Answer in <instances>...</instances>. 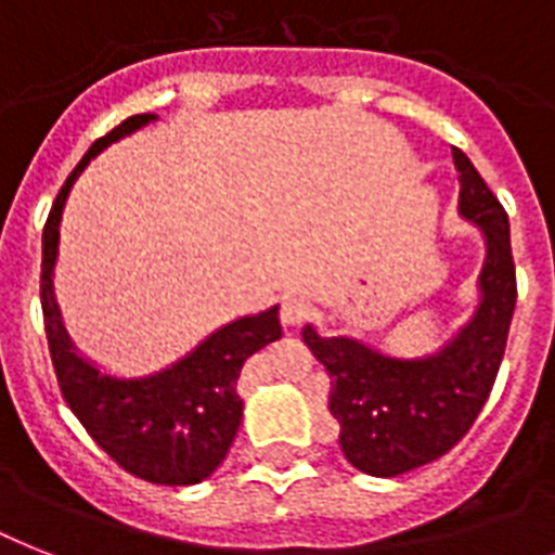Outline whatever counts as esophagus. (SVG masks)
Returning a JSON list of instances; mask_svg holds the SVG:
<instances>
[{"instance_id":"34e87169","label":"esophagus","mask_w":555,"mask_h":555,"mask_svg":"<svg viewBox=\"0 0 555 555\" xmlns=\"http://www.w3.org/2000/svg\"><path fill=\"white\" fill-rule=\"evenodd\" d=\"M279 317H282V322H285L287 328H299V325L311 317V305L305 302V299H296V296H287L285 302H282Z\"/></svg>"}]
</instances>
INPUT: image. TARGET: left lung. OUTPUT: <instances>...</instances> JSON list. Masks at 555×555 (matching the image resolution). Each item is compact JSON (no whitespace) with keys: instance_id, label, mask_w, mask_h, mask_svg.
Here are the masks:
<instances>
[{"instance_id":"left-lung-1","label":"left lung","mask_w":555,"mask_h":555,"mask_svg":"<svg viewBox=\"0 0 555 555\" xmlns=\"http://www.w3.org/2000/svg\"><path fill=\"white\" fill-rule=\"evenodd\" d=\"M457 212L483 235L478 308L447 346L423 357H391L354 337L302 339L331 374L328 409L339 423L348 464L374 478H395L438 461L464 438L487 403L516 311V264L509 221L473 160L452 150Z\"/></svg>"}]
</instances>
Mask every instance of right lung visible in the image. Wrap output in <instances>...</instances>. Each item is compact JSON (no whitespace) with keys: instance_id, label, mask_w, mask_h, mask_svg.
I'll return each mask as SVG.
<instances>
[{"instance_id":"add662e5","label":"right lung","mask_w":555,"mask_h":555,"mask_svg":"<svg viewBox=\"0 0 555 555\" xmlns=\"http://www.w3.org/2000/svg\"><path fill=\"white\" fill-rule=\"evenodd\" d=\"M152 120H158V115L129 117L106 138L91 143V150L74 167L42 230L39 299L60 391L94 443L126 473L143 481L190 487L216 473L233 447L244 409L235 383L247 357L282 337L279 305L227 322L207 339H201L190 354L155 374L117 377L100 371L77 351L54 296L60 221L74 181L94 155Z\"/></svg>"}]
</instances>
